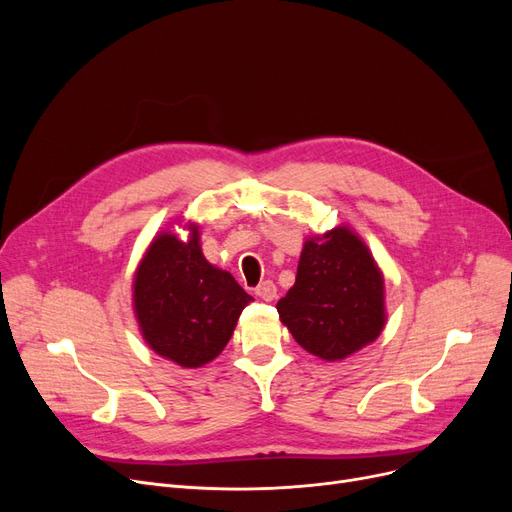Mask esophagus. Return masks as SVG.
<instances>
[{
	"label": "esophagus",
	"instance_id": "1",
	"mask_svg": "<svg viewBox=\"0 0 512 512\" xmlns=\"http://www.w3.org/2000/svg\"><path fill=\"white\" fill-rule=\"evenodd\" d=\"M255 294H257V297H259L261 301H265V303H272V301L276 299V294H278V288H276V284H274V282H270V280H265V282H261V284L257 286Z\"/></svg>",
	"mask_w": 512,
	"mask_h": 512
}]
</instances>
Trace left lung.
<instances>
[{"label": "left lung", "instance_id": "8db88e82", "mask_svg": "<svg viewBox=\"0 0 512 512\" xmlns=\"http://www.w3.org/2000/svg\"><path fill=\"white\" fill-rule=\"evenodd\" d=\"M276 309L307 353L340 361L384 330V276L365 242L338 226L305 240L297 280Z\"/></svg>", "mask_w": 512, "mask_h": 512}]
</instances>
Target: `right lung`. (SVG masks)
Returning <instances> with one entry per match:
<instances>
[{
    "label": "right lung",
    "instance_id": "add662e5",
    "mask_svg": "<svg viewBox=\"0 0 512 512\" xmlns=\"http://www.w3.org/2000/svg\"><path fill=\"white\" fill-rule=\"evenodd\" d=\"M188 230V240L170 230L151 240L134 274L132 305L151 351L195 369L224 351L253 297L203 257L199 226Z\"/></svg>",
    "mask_w": 512,
    "mask_h": 512
}]
</instances>
